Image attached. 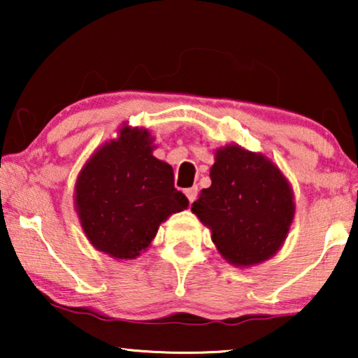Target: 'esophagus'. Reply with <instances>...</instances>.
<instances>
[{
	"instance_id": "1",
	"label": "esophagus",
	"mask_w": 358,
	"mask_h": 358,
	"mask_svg": "<svg viewBox=\"0 0 358 358\" xmlns=\"http://www.w3.org/2000/svg\"><path fill=\"white\" fill-rule=\"evenodd\" d=\"M185 195H187L189 202H190V203H194L195 200H197V195H199V189H197V185H195V187L185 189Z\"/></svg>"
}]
</instances>
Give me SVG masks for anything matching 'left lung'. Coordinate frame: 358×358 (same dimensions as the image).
<instances>
[{
    "label": "left lung",
    "mask_w": 358,
    "mask_h": 358,
    "mask_svg": "<svg viewBox=\"0 0 358 358\" xmlns=\"http://www.w3.org/2000/svg\"><path fill=\"white\" fill-rule=\"evenodd\" d=\"M210 179L192 213L210 228L220 254L236 267L271 259L295 215L293 190L282 171L261 153L227 145L215 151Z\"/></svg>",
    "instance_id": "obj_1"
}]
</instances>
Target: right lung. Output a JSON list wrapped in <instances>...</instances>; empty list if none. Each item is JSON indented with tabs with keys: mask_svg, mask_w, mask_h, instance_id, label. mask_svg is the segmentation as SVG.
<instances>
[{
	"mask_svg": "<svg viewBox=\"0 0 358 358\" xmlns=\"http://www.w3.org/2000/svg\"><path fill=\"white\" fill-rule=\"evenodd\" d=\"M146 129L122 127L83 166L75 205L83 231L97 251L135 259L146 251L159 224L189 207L174 187L173 168L153 156Z\"/></svg>",
	"mask_w": 358,
	"mask_h": 358,
	"instance_id": "right-lung-1",
	"label": "right lung"
}]
</instances>
